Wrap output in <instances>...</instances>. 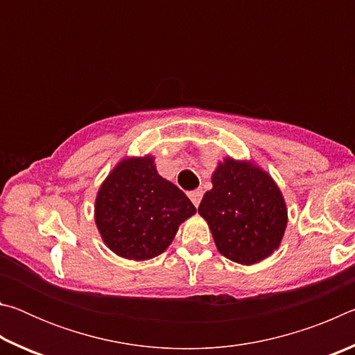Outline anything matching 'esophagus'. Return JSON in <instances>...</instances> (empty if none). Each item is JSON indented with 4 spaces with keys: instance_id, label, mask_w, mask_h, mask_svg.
<instances>
[{
    "instance_id": "obj_1",
    "label": "esophagus",
    "mask_w": 355,
    "mask_h": 355,
    "mask_svg": "<svg viewBox=\"0 0 355 355\" xmlns=\"http://www.w3.org/2000/svg\"><path fill=\"white\" fill-rule=\"evenodd\" d=\"M188 196H189V199H191V202L194 203L196 207H199V203H200V200H202V196H203V192L200 191V189H196V191H189L188 192Z\"/></svg>"
}]
</instances>
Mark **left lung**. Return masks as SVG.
Returning a JSON list of instances; mask_svg holds the SVG:
<instances>
[{
  "mask_svg": "<svg viewBox=\"0 0 355 355\" xmlns=\"http://www.w3.org/2000/svg\"><path fill=\"white\" fill-rule=\"evenodd\" d=\"M199 214L219 254L250 266L271 257L284 239L288 209L277 183L252 159L225 156L211 175Z\"/></svg>",
  "mask_w": 355,
  "mask_h": 355,
  "instance_id": "obj_1",
  "label": "left lung"
}]
</instances>
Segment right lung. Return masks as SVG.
I'll return each instance as SVG.
<instances>
[{"instance_id":"add662e5","label":"right lung","mask_w":355,"mask_h":355,"mask_svg":"<svg viewBox=\"0 0 355 355\" xmlns=\"http://www.w3.org/2000/svg\"><path fill=\"white\" fill-rule=\"evenodd\" d=\"M196 214L182 189L156 171L155 156H125L100 184L95 225L106 248L127 260L163 254L178 227Z\"/></svg>"}]
</instances>
